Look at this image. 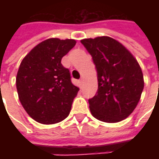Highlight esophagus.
Returning <instances> with one entry per match:
<instances>
[{"label":"esophagus","instance_id":"esophagus-1","mask_svg":"<svg viewBox=\"0 0 159 159\" xmlns=\"http://www.w3.org/2000/svg\"><path fill=\"white\" fill-rule=\"evenodd\" d=\"M79 83H80V84H81V85L83 84V77H81V79L79 80Z\"/></svg>","mask_w":159,"mask_h":159}]
</instances>
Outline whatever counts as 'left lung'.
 I'll list each match as a JSON object with an SVG mask.
<instances>
[{
  "label": "left lung",
  "mask_w": 159,
  "mask_h": 159,
  "mask_svg": "<svg viewBox=\"0 0 159 159\" xmlns=\"http://www.w3.org/2000/svg\"><path fill=\"white\" fill-rule=\"evenodd\" d=\"M95 65L98 91L89 100L93 117L117 123L133 112L141 96L144 79L140 65L117 40L99 36L81 41Z\"/></svg>",
  "instance_id": "8db88e82"
}]
</instances>
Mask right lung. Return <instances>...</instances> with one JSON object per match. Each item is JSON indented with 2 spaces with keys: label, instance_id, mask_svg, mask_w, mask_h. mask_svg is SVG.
I'll return each mask as SVG.
<instances>
[{
  "label": "right lung",
  "instance_id": "right-lung-1",
  "mask_svg": "<svg viewBox=\"0 0 159 159\" xmlns=\"http://www.w3.org/2000/svg\"><path fill=\"white\" fill-rule=\"evenodd\" d=\"M73 39L50 38L23 59L16 77L19 99L30 117L42 124L61 122L70 114L79 89L61 59L76 45Z\"/></svg>",
  "mask_w": 159,
  "mask_h": 159
}]
</instances>
